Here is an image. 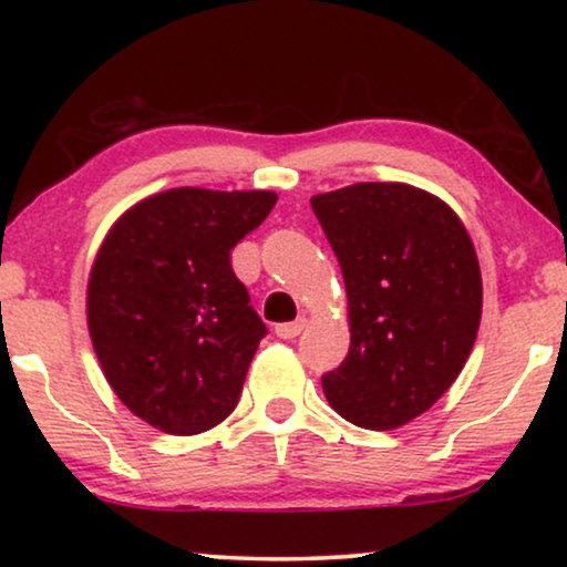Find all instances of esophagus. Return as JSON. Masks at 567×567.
I'll list each match as a JSON object with an SVG mask.
<instances>
[{"label": "esophagus", "mask_w": 567, "mask_h": 567, "mask_svg": "<svg viewBox=\"0 0 567 567\" xmlns=\"http://www.w3.org/2000/svg\"><path fill=\"white\" fill-rule=\"evenodd\" d=\"M307 328V320L305 317H299V320L293 322H284V324H276V336L284 338V340H293L297 336H301V330Z\"/></svg>", "instance_id": "34e87169"}]
</instances>
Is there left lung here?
<instances>
[{
  "label": "left lung",
  "mask_w": 567,
  "mask_h": 567,
  "mask_svg": "<svg viewBox=\"0 0 567 567\" xmlns=\"http://www.w3.org/2000/svg\"><path fill=\"white\" fill-rule=\"evenodd\" d=\"M312 212L343 270L351 324L346 361L322 377L324 398L359 429H400L454 384L475 346V245L444 200L405 183L320 193Z\"/></svg>",
  "instance_id": "obj_1"
}]
</instances>
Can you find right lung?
I'll return each mask as SVG.
<instances>
[{"label": "right lung", "mask_w": 567, "mask_h": 567, "mask_svg": "<svg viewBox=\"0 0 567 567\" xmlns=\"http://www.w3.org/2000/svg\"><path fill=\"white\" fill-rule=\"evenodd\" d=\"M274 190L173 188L128 208L92 262L87 324L131 413L173 436L237 408L266 324L231 250L276 206Z\"/></svg>", "instance_id": "right-lung-1"}]
</instances>
